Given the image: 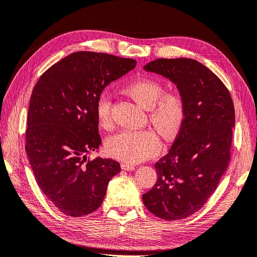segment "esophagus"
Segmentation results:
<instances>
[{
  "label": "esophagus",
  "instance_id": "1",
  "mask_svg": "<svg viewBox=\"0 0 257 257\" xmlns=\"http://www.w3.org/2000/svg\"><path fill=\"white\" fill-rule=\"evenodd\" d=\"M121 169L125 171H133L135 169V166H133L131 163H121Z\"/></svg>",
  "mask_w": 257,
  "mask_h": 257
}]
</instances>
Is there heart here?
Returning <instances> with one entry per match:
<instances>
[{"instance_id":"1","label":"heart","mask_w":257,"mask_h":257,"mask_svg":"<svg viewBox=\"0 0 257 257\" xmlns=\"http://www.w3.org/2000/svg\"><path fill=\"white\" fill-rule=\"evenodd\" d=\"M124 91L139 104L149 109V117L164 138H172L180 130L186 117V101L178 90L163 91L160 81L140 77L124 87ZM110 98L101 95L95 107L98 124L108 128L111 125ZM161 143L152 130H125L111 136L106 142V152L112 158L126 163L147 160L159 152Z\"/></svg>"}]
</instances>
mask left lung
<instances>
[{
  "instance_id": "left-lung-1",
  "label": "left lung",
  "mask_w": 257,
  "mask_h": 257,
  "mask_svg": "<svg viewBox=\"0 0 257 257\" xmlns=\"http://www.w3.org/2000/svg\"><path fill=\"white\" fill-rule=\"evenodd\" d=\"M143 68L177 85L186 117L170 152L156 162L157 181L142 200L161 219H184L204 206L228 168L233 101L222 81L196 60L156 59Z\"/></svg>"
}]
</instances>
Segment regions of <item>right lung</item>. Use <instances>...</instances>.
Returning a JSON list of instances; mask_svg holds the SVG:
<instances>
[{"instance_id": "right-lung-1", "label": "right lung", "mask_w": 257, "mask_h": 257, "mask_svg": "<svg viewBox=\"0 0 257 257\" xmlns=\"http://www.w3.org/2000/svg\"><path fill=\"white\" fill-rule=\"evenodd\" d=\"M135 66L134 59L77 51L51 65L33 89L25 151L39 188L68 216L96 211L120 172L115 160L86 155L101 145L95 107L102 90Z\"/></svg>"}]
</instances>
